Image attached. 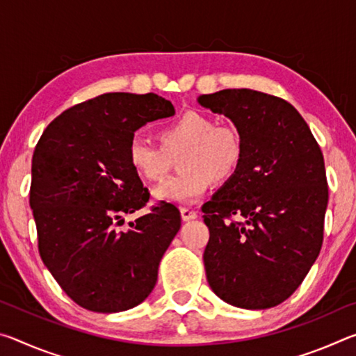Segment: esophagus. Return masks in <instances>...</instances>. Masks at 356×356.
<instances>
[{"label":"esophagus","instance_id":"esophagus-1","mask_svg":"<svg viewBox=\"0 0 356 356\" xmlns=\"http://www.w3.org/2000/svg\"><path fill=\"white\" fill-rule=\"evenodd\" d=\"M180 216H182L184 221H191L197 218V213L195 210H188V209H180Z\"/></svg>","mask_w":356,"mask_h":356}]
</instances>
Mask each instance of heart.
I'll use <instances>...</instances> for the list:
<instances>
[{
	"instance_id": "1",
	"label": "heart",
	"mask_w": 356,
	"mask_h": 356,
	"mask_svg": "<svg viewBox=\"0 0 356 356\" xmlns=\"http://www.w3.org/2000/svg\"><path fill=\"white\" fill-rule=\"evenodd\" d=\"M160 146L143 138H131L127 161L138 176L155 182L165 176L177 159L180 174L159 184L152 190L156 201L193 204L200 201L215 184H226L238 171L243 144L231 125H215V120L200 111H185L160 125Z\"/></svg>"
}]
</instances>
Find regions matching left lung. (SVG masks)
I'll return each mask as SVG.
<instances>
[{
  "mask_svg": "<svg viewBox=\"0 0 356 356\" xmlns=\"http://www.w3.org/2000/svg\"><path fill=\"white\" fill-rule=\"evenodd\" d=\"M197 102L231 119L243 144L236 176L202 206L209 286L237 308H273L297 291L322 248V150L300 113L275 95L222 89Z\"/></svg>",
  "mask_w": 356,
  "mask_h": 356,
  "instance_id": "obj_1",
  "label": "left lung"
}]
</instances>
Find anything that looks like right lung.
I'll return each mask as SVG.
<instances>
[{
    "label": "right lung",
    "mask_w": 356,
    "mask_h": 356,
    "mask_svg": "<svg viewBox=\"0 0 356 356\" xmlns=\"http://www.w3.org/2000/svg\"><path fill=\"white\" fill-rule=\"evenodd\" d=\"M156 94L110 92L65 110L34 149L29 206L39 254L63 291L94 312H120L149 297L159 265L180 229L176 206L160 202L118 231L149 201L127 161L147 122L174 116Z\"/></svg>",
    "instance_id": "right-lung-1"
}]
</instances>
